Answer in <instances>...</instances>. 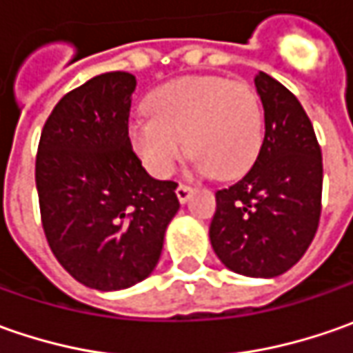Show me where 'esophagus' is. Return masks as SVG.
<instances>
[{"instance_id": "34e87169", "label": "esophagus", "mask_w": 353, "mask_h": 353, "mask_svg": "<svg viewBox=\"0 0 353 353\" xmlns=\"http://www.w3.org/2000/svg\"><path fill=\"white\" fill-rule=\"evenodd\" d=\"M190 194H192V188L190 186H186V184H179L176 186V198H179L181 204H186L190 200Z\"/></svg>"}]
</instances>
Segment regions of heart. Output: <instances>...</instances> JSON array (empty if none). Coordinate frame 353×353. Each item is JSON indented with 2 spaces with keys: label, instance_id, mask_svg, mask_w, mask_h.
Segmentation results:
<instances>
[{
  "label": "heart",
  "instance_id": "b5f03b06",
  "mask_svg": "<svg viewBox=\"0 0 353 353\" xmlns=\"http://www.w3.org/2000/svg\"><path fill=\"white\" fill-rule=\"evenodd\" d=\"M131 123L129 139L145 169L167 179L186 151L202 174L236 179L250 169L263 141V110L245 82L188 76L163 84ZM187 143H184L183 141Z\"/></svg>",
  "mask_w": 353,
  "mask_h": 353
}]
</instances>
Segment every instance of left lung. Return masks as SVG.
<instances>
[{"label": "left lung", "mask_w": 353, "mask_h": 353, "mask_svg": "<svg viewBox=\"0 0 353 353\" xmlns=\"http://www.w3.org/2000/svg\"><path fill=\"white\" fill-rule=\"evenodd\" d=\"M265 112V137L243 179L216 192L212 250L237 275H283L316 234L322 155L301 102L275 78L255 74Z\"/></svg>", "instance_id": "1"}]
</instances>
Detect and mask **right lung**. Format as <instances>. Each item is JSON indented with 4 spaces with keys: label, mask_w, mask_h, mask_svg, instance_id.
I'll list each match as a JSON object with an SVG mask.
<instances>
[{
    "label": "right lung",
    "mask_w": 353,
    "mask_h": 353,
    "mask_svg": "<svg viewBox=\"0 0 353 353\" xmlns=\"http://www.w3.org/2000/svg\"><path fill=\"white\" fill-rule=\"evenodd\" d=\"M137 80L94 76L54 105L41 133L34 181L48 245L96 291L129 289L155 271L181 204L176 183L157 181L129 141Z\"/></svg>",
    "instance_id": "obj_1"
}]
</instances>
